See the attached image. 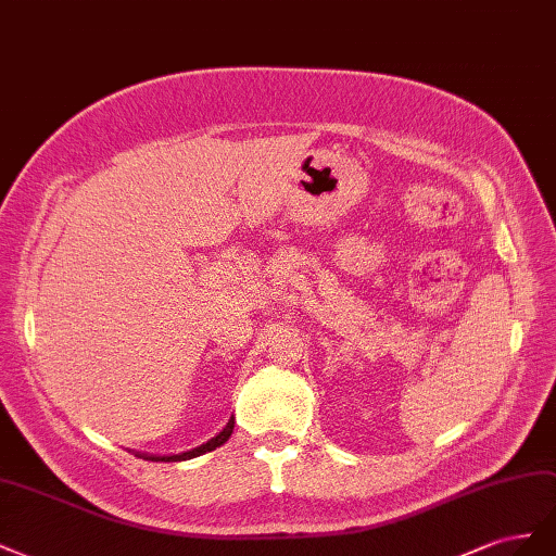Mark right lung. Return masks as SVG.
Masks as SVG:
<instances>
[{"label":"right lung","mask_w":556,"mask_h":556,"mask_svg":"<svg viewBox=\"0 0 556 556\" xmlns=\"http://www.w3.org/2000/svg\"><path fill=\"white\" fill-rule=\"evenodd\" d=\"M232 428H235V419L230 417V421L226 424L224 431H220L216 438H212V440L204 442V445L195 447V450H190V452H181V454H172V456H153V454H141V456H144L147 462H186V458L200 456V454H204V452H212V450H216V447L224 445V442H226V440L232 435Z\"/></svg>","instance_id":"obj_1"}]
</instances>
